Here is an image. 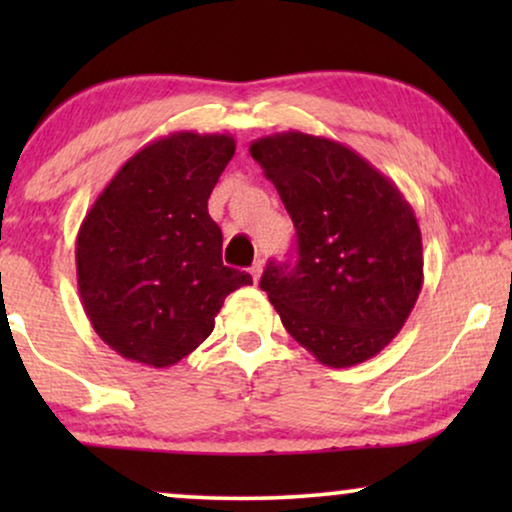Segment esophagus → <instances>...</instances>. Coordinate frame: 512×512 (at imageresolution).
Segmentation results:
<instances>
[{
  "label": "esophagus",
  "instance_id": "esophagus-1",
  "mask_svg": "<svg viewBox=\"0 0 512 512\" xmlns=\"http://www.w3.org/2000/svg\"><path fill=\"white\" fill-rule=\"evenodd\" d=\"M261 272H263V263L261 261H256L249 268V275H251V279H254V282H258V279H261Z\"/></svg>",
  "mask_w": 512,
  "mask_h": 512
}]
</instances>
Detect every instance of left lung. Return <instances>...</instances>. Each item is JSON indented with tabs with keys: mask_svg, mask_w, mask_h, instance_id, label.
Listing matches in <instances>:
<instances>
[{
	"mask_svg": "<svg viewBox=\"0 0 512 512\" xmlns=\"http://www.w3.org/2000/svg\"><path fill=\"white\" fill-rule=\"evenodd\" d=\"M293 226L296 263H270L261 289L314 359L349 368L380 354L424 284L422 233L394 181L335 139L300 130L249 146Z\"/></svg>",
	"mask_w": 512,
	"mask_h": 512,
	"instance_id": "8db88e82",
	"label": "left lung"
}]
</instances>
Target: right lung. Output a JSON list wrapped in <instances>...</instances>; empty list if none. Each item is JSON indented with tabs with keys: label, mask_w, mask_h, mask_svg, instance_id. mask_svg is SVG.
Wrapping results in <instances>:
<instances>
[{
	"label": "right lung",
	"mask_w": 512,
	"mask_h": 512,
	"mask_svg": "<svg viewBox=\"0 0 512 512\" xmlns=\"http://www.w3.org/2000/svg\"><path fill=\"white\" fill-rule=\"evenodd\" d=\"M235 156L230 135L179 130L125 160L76 235L81 305L123 359L170 368L214 331L223 300L251 284L221 261L207 212Z\"/></svg>",
	"instance_id": "obj_1"
}]
</instances>
